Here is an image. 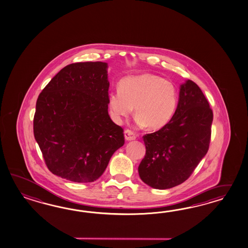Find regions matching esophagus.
Returning <instances> with one entry per match:
<instances>
[{
	"label": "esophagus",
	"mask_w": 248,
	"mask_h": 248,
	"mask_svg": "<svg viewBox=\"0 0 248 248\" xmlns=\"http://www.w3.org/2000/svg\"><path fill=\"white\" fill-rule=\"evenodd\" d=\"M124 135H125V139L127 140V141H131V140H135V139H137L136 134L133 132L132 130H130V129H126L124 131Z\"/></svg>",
	"instance_id": "esophagus-1"
}]
</instances>
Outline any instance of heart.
<instances>
[{
    "label": "heart",
    "mask_w": 248,
    "mask_h": 248,
    "mask_svg": "<svg viewBox=\"0 0 248 248\" xmlns=\"http://www.w3.org/2000/svg\"><path fill=\"white\" fill-rule=\"evenodd\" d=\"M178 100V89L172 82L143 74L122 79L120 89L109 93L108 104L109 114L118 123L130 115L135 107L140 126L160 129L172 119Z\"/></svg>",
    "instance_id": "1"
}]
</instances>
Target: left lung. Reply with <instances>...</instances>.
<instances>
[{
  "label": "left lung",
  "mask_w": 248,
  "mask_h": 248,
  "mask_svg": "<svg viewBox=\"0 0 248 248\" xmlns=\"http://www.w3.org/2000/svg\"><path fill=\"white\" fill-rule=\"evenodd\" d=\"M213 119V109L200 87L192 80L181 85L172 119L143 137L146 151L139 172L144 183L167 189L188 179L207 154Z\"/></svg>",
  "instance_id": "obj_1"
}]
</instances>
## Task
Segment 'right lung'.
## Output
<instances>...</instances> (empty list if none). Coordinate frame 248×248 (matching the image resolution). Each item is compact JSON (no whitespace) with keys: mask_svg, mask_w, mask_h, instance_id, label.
Returning <instances> with one entry per match:
<instances>
[{"mask_svg":"<svg viewBox=\"0 0 248 248\" xmlns=\"http://www.w3.org/2000/svg\"><path fill=\"white\" fill-rule=\"evenodd\" d=\"M107 63L87 62L61 69L40 93L34 136L49 170L72 182L98 179L124 143L108 113Z\"/></svg>","mask_w":248,"mask_h":248,"instance_id":"obj_1","label":"right lung"}]
</instances>
